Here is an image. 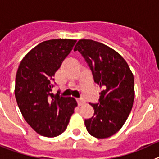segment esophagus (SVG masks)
Segmentation results:
<instances>
[{"mask_svg":"<svg viewBox=\"0 0 159 159\" xmlns=\"http://www.w3.org/2000/svg\"><path fill=\"white\" fill-rule=\"evenodd\" d=\"M77 101H78V104L79 106H81V105H83V104L85 103V101H84V99H82V98H79V99L77 100Z\"/></svg>","mask_w":159,"mask_h":159,"instance_id":"esophagus-1","label":"esophagus"}]
</instances>
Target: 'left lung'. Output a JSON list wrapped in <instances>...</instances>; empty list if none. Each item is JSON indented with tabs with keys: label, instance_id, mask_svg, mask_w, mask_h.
Wrapping results in <instances>:
<instances>
[{
	"label": "left lung",
	"instance_id": "1",
	"mask_svg": "<svg viewBox=\"0 0 159 159\" xmlns=\"http://www.w3.org/2000/svg\"><path fill=\"white\" fill-rule=\"evenodd\" d=\"M78 51L101 89L99 102L90 104L94 115L85 120L88 132L97 139L113 135L127 120L135 98L134 76L125 60L108 46L92 39H80Z\"/></svg>",
	"mask_w": 159,
	"mask_h": 159
}]
</instances>
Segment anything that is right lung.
I'll list each match as a JSON object with an SVG mask.
<instances>
[{
  "instance_id": "1",
  "label": "right lung",
  "mask_w": 159,
  "mask_h": 159,
  "mask_svg": "<svg viewBox=\"0 0 159 159\" xmlns=\"http://www.w3.org/2000/svg\"><path fill=\"white\" fill-rule=\"evenodd\" d=\"M77 40L58 39L42 42L23 58L16 75L15 97L26 122L46 137L61 135L67 128L74 108L72 97L51 93L55 74Z\"/></svg>"
}]
</instances>
